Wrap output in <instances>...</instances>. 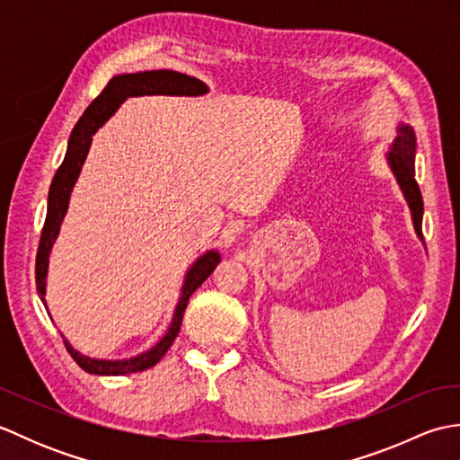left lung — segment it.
I'll return each instance as SVG.
<instances>
[{"label":"left lung","instance_id":"obj_1","mask_svg":"<svg viewBox=\"0 0 460 460\" xmlns=\"http://www.w3.org/2000/svg\"><path fill=\"white\" fill-rule=\"evenodd\" d=\"M387 158L399 185H402L409 208H411L417 235L423 239V198L415 180V132L411 126H399V136L395 138L392 150H389Z\"/></svg>","mask_w":460,"mask_h":460}]
</instances>
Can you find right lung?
I'll use <instances>...</instances> for the list:
<instances>
[{"label": "right lung", "instance_id": "add662e5", "mask_svg": "<svg viewBox=\"0 0 460 460\" xmlns=\"http://www.w3.org/2000/svg\"><path fill=\"white\" fill-rule=\"evenodd\" d=\"M208 93V84L201 83L195 76H188L183 73L175 71H144V73H132V75H119L112 76L109 84L104 86V91L96 96V99L89 104V109L83 112V116L76 122V126L68 138V148L63 164L58 165V170L53 178L51 188H49V203H47V217L41 231V241H39L37 259H35V282L37 292L41 295V300L45 305V277H47V265H49V251H51L53 243L58 235V227L66 213L68 198H71V190L79 178V172L83 168V162L89 154L93 134L101 128V126L111 119L116 112V109L130 96H144V94H178V96H199ZM219 252L209 251L203 257L195 261V265L190 269L188 277H185L181 296L178 306L173 312V320L170 324V330L165 332V336L155 344L152 349L144 351V354L122 359V361H109V359H93L79 354L68 341L65 340L66 351L73 356V359L79 364L84 371L94 376H126L136 374V371H144L165 356V351L173 344L175 336L180 334L183 312L188 308V300L195 292V288L201 287V282L208 279L213 269L219 265Z\"/></svg>", "mask_w": 460, "mask_h": 460}]
</instances>
